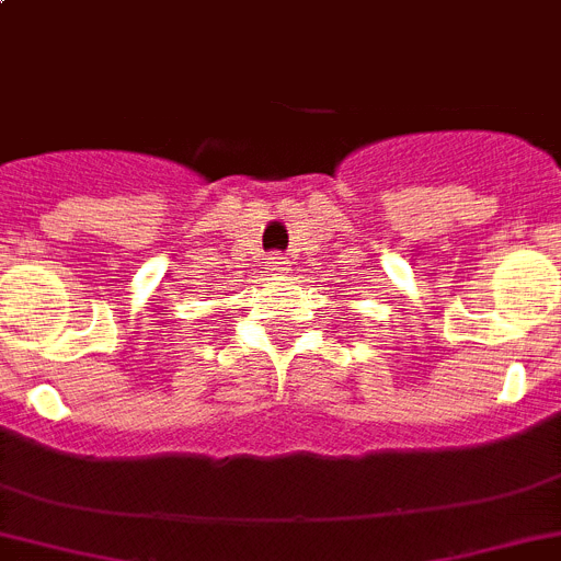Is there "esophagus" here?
Masks as SVG:
<instances>
[{
  "label": "esophagus",
  "instance_id": "1",
  "mask_svg": "<svg viewBox=\"0 0 561 561\" xmlns=\"http://www.w3.org/2000/svg\"><path fill=\"white\" fill-rule=\"evenodd\" d=\"M290 262H287V256H282V253H271V260H267V267L274 271V274H285V271H290Z\"/></svg>",
  "mask_w": 561,
  "mask_h": 561
}]
</instances>
